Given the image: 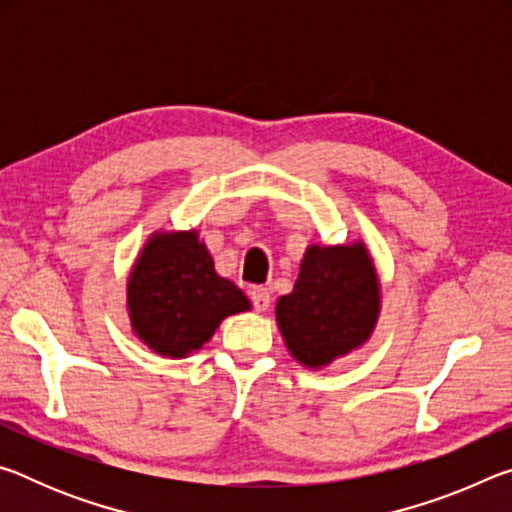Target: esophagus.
Wrapping results in <instances>:
<instances>
[{"label":"esophagus","instance_id":"34e87169","mask_svg":"<svg viewBox=\"0 0 512 512\" xmlns=\"http://www.w3.org/2000/svg\"><path fill=\"white\" fill-rule=\"evenodd\" d=\"M250 300H253L257 311H266L268 307H271V291H268L266 287H255L253 291H250Z\"/></svg>","mask_w":512,"mask_h":512}]
</instances>
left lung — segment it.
I'll use <instances>...</instances> for the list:
<instances>
[{
	"instance_id": "1",
	"label": "left lung",
	"mask_w": 512,
	"mask_h": 512,
	"mask_svg": "<svg viewBox=\"0 0 512 512\" xmlns=\"http://www.w3.org/2000/svg\"><path fill=\"white\" fill-rule=\"evenodd\" d=\"M379 314V282L363 244L309 246L296 287L275 318L293 359L320 368L368 341Z\"/></svg>"
}]
</instances>
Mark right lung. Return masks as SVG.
Returning a JSON list of instances; mask_svg holds the SVG:
<instances>
[{"label": "right lung", "mask_w": 512, "mask_h": 512, "mask_svg": "<svg viewBox=\"0 0 512 512\" xmlns=\"http://www.w3.org/2000/svg\"><path fill=\"white\" fill-rule=\"evenodd\" d=\"M246 309L244 291L216 275L194 230L153 235L128 280L135 334L162 357L201 350L225 316Z\"/></svg>", "instance_id": "obj_1"}]
</instances>
